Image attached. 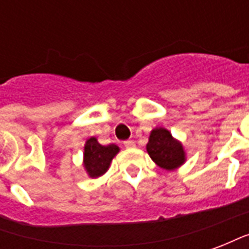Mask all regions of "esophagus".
Here are the masks:
<instances>
[{
  "label": "esophagus",
  "instance_id": "1",
  "mask_svg": "<svg viewBox=\"0 0 249 249\" xmlns=\"http://www.w3.org/2000/svg\"><path fill=\"white\" fill-rule=\"evenodd\" d=\"M124 146H125V148H135V146H136L135 141H132V140L124 141Z\"/></svg>",
  "mask_w": 249,
  "mask_h": 249
}]
</instances>
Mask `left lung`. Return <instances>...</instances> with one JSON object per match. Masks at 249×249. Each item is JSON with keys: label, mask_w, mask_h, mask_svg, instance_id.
Segmentation results:
<instances>
[{"label": "left lung", "mask_w": 249, "mask_h": 249, "mask_svg": "<svg viewBox=\"0 0 249 249\" xmlns=\"http://www.w3.org/2000/svg\"><path fill=\"white\" fill-rule=\"evenodd\" d=\"M146 151L159 167L167 171L180 167L185 161L183 145L172 137L164 128H156L151 132Z\"/></svg>", "instance_id": "obj_1"}]
</instances>
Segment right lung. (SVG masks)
Returning <instances> with one entry per match:
<instances>
[{
	"mask_svg": "<svg viewBox=\"0 0 249 249\" xmlns=\"http://www.w3.org/2000/svg\"><path fill=\"white\" fill-rule=\"evenodd\" d=\"M84 151V167L90 178H98L108 171L112 159L119 152V146L114 144L101 145L94 137H90Z\"/></svg>",
	"mask_w": 249,
	"mask_h": 249,
	"instance_id": "right-lung-1",
	"label": "right lung"
}]
</instances>
